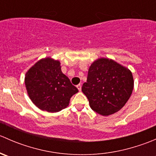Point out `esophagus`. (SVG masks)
Returning a JSON list of instances; mask_svg holds the SVG:
<instances>
[{"label":"esophagus","mask_w":156,"mask_h":156,"mask_svg":"<svg viewBox=\"0 0 156 156\" xmlns=\"http://www.w3.org/2000/svg\"><path fill=\"white\" fill-rule=\"evenodd\" d=\"M77 88H78V90L79 91H81V84H78V85H77Z\"/></svg>","instance_id":"1"}]
</instances>
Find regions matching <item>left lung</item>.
I'll return each mask as SVG.
<instances>
[{"instance_id":"8db88e82","label":"left lung","mask_w":156,"mask_h":156,"mask_svg":"<svg viewBox=\"0 0 156 156\" xmlns=\"http://www.w3.org/2000/svg\"><path fill=\"white\" fill-rule=\"evenodd\" d=\"M133 84L130 69L113 59L101 57L91 63L87 82L83 84L81 90L94 112L107 116L119 112L126 104Z\"/></svg>"}]
</instances>
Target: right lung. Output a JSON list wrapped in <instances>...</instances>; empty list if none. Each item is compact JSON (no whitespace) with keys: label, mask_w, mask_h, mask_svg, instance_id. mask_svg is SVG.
<instances>
[{"label":"right lung","mask_w":156,"mask_h":156,"mask_svg":"<svg viewBox=\"0 0 156 156\" xmlns=\"http://www.w3.org/2000/svg\"><path fill=\"white\" fill-rule=\"evenodd\" d=\"M25 84L32 103L48 112L66 108L71 97L78 92L62 72L60 62L51 57L41 59L27 71Z\"/></svg>","instance_id":"right-lung-1"}]
</instances>
